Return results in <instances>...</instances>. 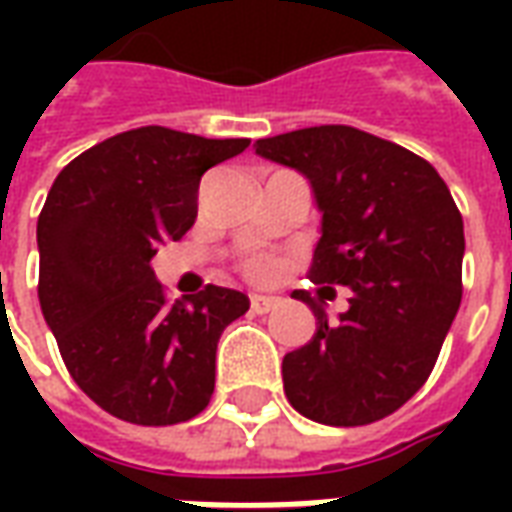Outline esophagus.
I'll use <instances>...</instances> for the list:
<instances>
[{
	"mask_svg": "<svg viewBox=\"0 0 512 512\" xmlns=\"http://www.w3.org/2000/svg\"><path fill=\"white\" fill-rule=\"evenodd\" d=\"M279 304L277 296H249V307H252V312H257V315H266L268 310H274Z\"/></svg>",
	"mask_w": 512,
	"mask_h": 512,
	"instance_id": "1",
	"label": "esophagus"
}]
</instances>
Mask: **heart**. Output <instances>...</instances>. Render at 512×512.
Here are the masks:
<instances>
[{
	"instance_id": "heart-1",
	"label": "heart",
	"mask_w": 512,
	"mask_h": 512,
	"mask_svg": "<svg viewBox=\"0 0 512 512\" xmlns=\"http://www.w3.org/2000/svg\"><path fill=\"white\" fill-rule=\"evenodd\" d=\"M244 271L255 282H268L279 274V260L274 255H252L244 263Z\"/></svg>"
}]
</instances>
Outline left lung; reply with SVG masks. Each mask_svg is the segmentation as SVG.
Returning a JSON list of instances; mask_svg holds the SVG:
<instances>
[{"label": "left lung", "mask_w": 512, "mask_h": 512, "mask_svg": "<svg viewBox=\"0 0 512 512\" xmlns=\"http://www.w3.org/2000/svg\"><path fill=\"white\" fill-rule=\"evenodd\" d=\"M255 153L312 183L321 241L310 279L351 288L329 321L282 359L290 406L312 422L356 428L389 417L425 384L461 307L463 219L425 158L354 126H315L257 139Z\"/></svg>", "instance_id": "1"}]
</instances>
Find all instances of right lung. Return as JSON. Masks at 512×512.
Returning a JSON list of instances; mask_svg holds the SVG:
<instances>
[{"label":"right lung","instance_id":"right-lung-1","mask_svg":"<svg viewBox=\"0 0 512 512\" xmlns=\"http://www.w3.org/2000/svg\"><path fill=\"white\" fill-rule=\"evenodd\" d=\"M249 139L164 126L109 136L62 169L38 216L43 318L84 395L134 425H178L211 403L216 343L249 310L208 285L167 304L150 260L197 219L200 178Z\"/></svg>","mask_w":512,"mask_h":512}]
</instances>
